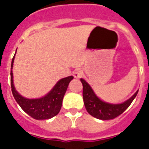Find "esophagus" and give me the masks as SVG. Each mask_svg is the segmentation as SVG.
<instances>
[{
    "instance_id": "obj_1",
    "label": "esophagus",
    "mask_w": 149,
    "mask_h": 149,
    "mask_svg": "<svg viewBox=\"0 0 149 149\" xmlns=\"http://www.w3.org/2000/svg\"><path fill=\"white\" fill-rule=\"evenodd\" d=\"M73 75L75 78H79L83 75V71L81 69H76L75 71H74Z\"/></svg>"
}]
</instances>
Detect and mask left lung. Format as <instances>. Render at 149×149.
Instances as JSON below:
<instances>
[{
	"label": "left lung",
	"instance_id": "left-lung-1",
	"mask_svg": "<svg viewBox=\"0 0 149 149\" xmlns=\"http://www.w3.org/2000/svg\"><path fill=\"white\" fill-rule=\"evenodd\" d=\"M81 81L83 84L84 102L87 112L100 120H111L119 116L130 105L139 91L122 103L111 104L100 100L85 80L81 78Z\"/></svg>",
	"mask_w": 149,
	"mask_h": 149
}]
</instances>
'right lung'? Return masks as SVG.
Returning a JSON list of instances; mask_svg holds the SVG:
<instances>
[{"instance_id":"add662e5","label":"right lung","mask_w":149,"mask_h":149,"mask_svg":"<svg viewBox=\"0 0 149 149\" xmlns=\"http://www.w3.org/2000/svg\"><path fill=\"white\" fill-rule=\"evenodd\" d=\"M15 55L11 62L10 71V84L14 99L22 109L34 119L46 120L56 116L60 111L64 95L70 81L73 79L74 77L68 76L60 79L51 89V90L43 97L38 99H28L20 95L14 87L13 74L12 69Z\"/></svg>"}]
</instances>
